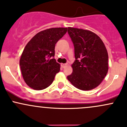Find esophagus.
Segmentation results:
<instances>
[{"label": "esophagus", "instance_id": "esophagus-1", "mask_svg": "<svg viewBox=\"0 0 127 127\" xmlns=\"http://www.w3.org/2000/svg\"><path fill=\"white\" fill-rule=\"evenodd\" d=\"M61 66H62V68H65L66 66H67V64H61Z\"/></svg>", "mask_w": 127, "mask_h": 127}]
</instances>
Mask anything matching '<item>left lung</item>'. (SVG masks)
Instances as JSON below:
<instances>
[{"label":"left lung","instance_id":"left-lung-1","mask_svg":"<svg viewBox=\"0 0 127 127\" xmlns=\"http://www.w3.org/2000/svg\"><path fill=\"white\" fill-rule=\"evenodd\" d=\"M74 48L73 72L67 79L82 91H90L100 84L108 71V54L103 41L91 31L68 27Z\"/></svg>","mask_w":127,"mask_h":127}]
</instances>
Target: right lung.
I'll list each match as a JSON object with an SVG mask.
<instances>
[{
	"label": "right lung",
	"instance_id": "add662e5",
	"mask_svg": "<svg viewBox=\"0 0 127 127\" xmlns=\"http://www.w3.org/2000/svg\"><path fill=\"white\" fill-rule=\"evenodd\" d=\"M67 28H51L36 33L25 47L19 61L26 83L34 90L50 86L61 65L54 58L56 43L66 33Z\"/></svg>",
	"mask_w": 127,
	"mask_h": 127
}]
</instances>
